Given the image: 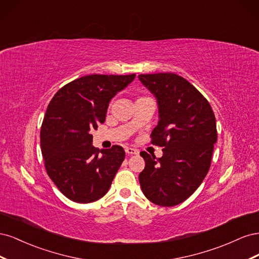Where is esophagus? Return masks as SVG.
<instances>
[{"label": "esophagus", "mask_w": 259, "mask_h": 259, "mask_svg": "<svg viewBox=\"0 0 259 259\" xmlns=\"http://www.w3.org/2000/svg\"><path fill=\"white\" fill-rule=\"evenodd\" d=\"M125 152H126L128 155H131V154H138V153H139V151L137 150V149L130 148V147L125 148Z\"/></svg>", "instance_id": "1"}]
</instances>
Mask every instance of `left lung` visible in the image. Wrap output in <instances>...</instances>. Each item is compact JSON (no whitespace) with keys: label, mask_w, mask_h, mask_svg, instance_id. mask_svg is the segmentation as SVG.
<instances>
[{"label":"left lung","mask_w":259,"mask_h":259,"mask_svg":"<svg viewBox=\"0 0 259 259\" xmlns=\"http://www.w3.org/2000/svg\"><path fill=\"white\" fill-rule=\"evenodd\" d=\"M156 98L159 122L151 144L163 155L140 152L145 169L139 183L146 198L160 206H175L198 189L210 166L217 140L216 119L206 98L175 73L139 74Z\"/></svg>","instance_id":"obj_1"}]
</instances>
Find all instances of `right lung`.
<instances>
[{
  "instance_id": "right-lung-1",
  "label": "right lung",
  "mask_w": 259,
  "mask_h": 259,
  "mask_svg": "<svg viewBox=\"0 0 259 259\" xmlns=\"http://www.w3.org/2000/svg\"><path fill=\"white\" fill-rule=\"evenodd\" d=\"M136 74H90L61 88L48 107L41 127L45 168L61 193L76 203L97 201L108 192L125 159L121 146L99 150L93 130L106 120L110 100Z\"/></svg>"
}]
</instances>
